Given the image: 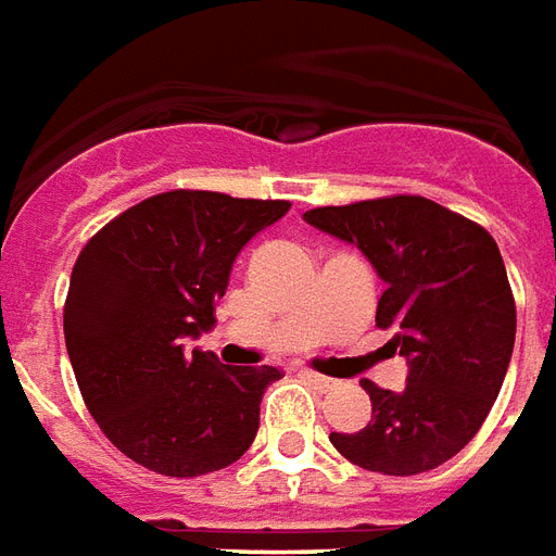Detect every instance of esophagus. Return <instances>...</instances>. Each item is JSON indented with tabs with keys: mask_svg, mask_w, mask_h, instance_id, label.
Returning a JSON list of instances; mask_svg holds the SVG:
<instances>
[{
	"mask_svg": "<svg viewBox=\"0 0 556 556\" xmlns=\"http://www.w3.org/2000/svg\"><path fill=\"white\" fill-rule=\"evenodd\" d=\"M302 376H305L307 382L314 384V388H319V391L334 388V379H328V376H323V372H317V370H302Z\"/></svg>",
	"mask_w": 556,
	"mask_h": 556,
	"instance_id": "obj_1",
	"label": "esophagus"
}]
</instances>
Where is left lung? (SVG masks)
<instances>
[{
    "label": "left lung",
    "mask_w": 556,
    "mask_h": 556,
    "mask_svg": "<svg viewBox=\"0 0 556 556\" xmlns=\"http://www.w3.org/2000/svg\"><path fill=\"white\" fill-rule=\"evenodd\" d=\"M307 225L358 245L384 281L376 326L394 328L403 391L370 379L372 417L328 439L367 471L412 477L453 459L483 427L516 343V299L497 242L471 218L420 194L317 206Z\"/></svg>",
    "instance_id": "1"
}]
</instances>
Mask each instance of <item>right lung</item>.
Masks as SVG:
<instances>
[{
  "label": "right lung",
  "mask_w": 556,
  "mask_h": 556,
  "mask_svg": "<svg viewBox=\"0 0 556 556\" xmlns=\"http://www.w3.org/2000/svg\"><path fill=\"white\" fill-rule=\"evenodd\" d=\"M290 201L174 189L112 218L73 263L64 343L103 435L165 477L222 471L251 447L278 367L184 350L216 326L233 261Z\"/></svg>",
  "instance_id": "obj_1"
}]
</instances>
